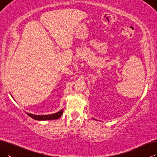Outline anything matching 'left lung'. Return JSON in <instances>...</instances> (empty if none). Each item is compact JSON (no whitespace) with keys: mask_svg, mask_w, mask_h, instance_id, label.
I'll use <instances>...</instances> for the list:
<instances>
[{"mask_svg":"<svg viewBox=\"0 0 157 157\" xmlns=\"http://www.w3.org/2000/svg\"><path fill=\"white\" fill-rule=\"evenodd\" d=\"M94 120H95V118H94Z\"/></svg>","mask_w":157,"mask_h":157,"instance_id":"8db88e82","label":"left lung"}]
</instances>
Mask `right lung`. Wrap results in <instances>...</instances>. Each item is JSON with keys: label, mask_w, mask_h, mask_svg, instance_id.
Wrapping results in <instances>:
<instances>
[{"label": "right lung", "mask_w": 157, "mask_h": 157, "mask_svg": "<svg viewBox=\"0 0 157 157\" xmlns=\"http://www.w3.org/2000/svg\"><path fill=\"white\" fill-rule=\"evenodd\" d=\"M63 109H61L57 113L50 114V115H34L33 113H27L28 115L31 117L32 118L37 121H50V120H56V119L59 118L62 116L63 113Z\"/></svg>", "instance_id": "obj_1"}]
</instances>
